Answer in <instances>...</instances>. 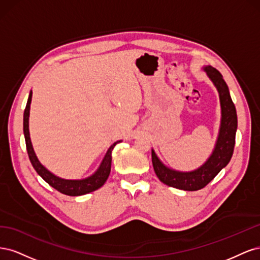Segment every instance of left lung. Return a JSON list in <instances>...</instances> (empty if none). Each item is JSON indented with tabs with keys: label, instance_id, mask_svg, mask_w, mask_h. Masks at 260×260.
Segmentation results:
<instances>
[{
	"label": "left lung",
	"instance_id": "obj_1",
	"mask_svg": "<svg viewBox=\"0 0 260 260\" xmlns=\"http://www.w3.org/2000/svg\"><path fill=\"white\" fill-rule=\"evenodd\" d=\"M208 77L215 83L221 103V127L215 151L201 168L192 172H180L167 168L152 151V161L156 176L162 183L184 191H198L205 187L223 167L229 164L235 145V132L238 128L237 109L230 96L223 78L216 68H205Z\"/></svg>",
	"mask_w": 260,
	"mask_h": 260
}]
</instances>
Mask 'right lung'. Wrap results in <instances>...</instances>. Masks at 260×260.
Listing matches in <instances>:
<instances>
[{"instance_id": "right-lung-1", "label": "right lung", "mask_w": 260, "mask_h": 260, "mask_svg": "<svg viewBox=\"0 0 260 260\" xmlns=\"http://www.w3.org/2000/svg\"><path fill=\"white\" fill-rule=\"evenodd\" d=\"M31 96H32V93L30 92L28 101H27V105L25 108V113H23V135H25L26 147H27L29 159L31 164H32L36 171L38 172V175H40L45 182H48L52 187L55 188V190H57L58 192L69 196H79L83 194H88L90 192L98 190V188H100L102 185H104L109 176V172H111L112 151L114 146L119 142H116L109 147L99 170L90 178H86L84 180H65V179H60L56 176H54L48 169L44 168L40 164V161L38 160L37 156L34 152L32 144H31L30 136H29V111H30Z\"/></svg>"}]
</instances>
